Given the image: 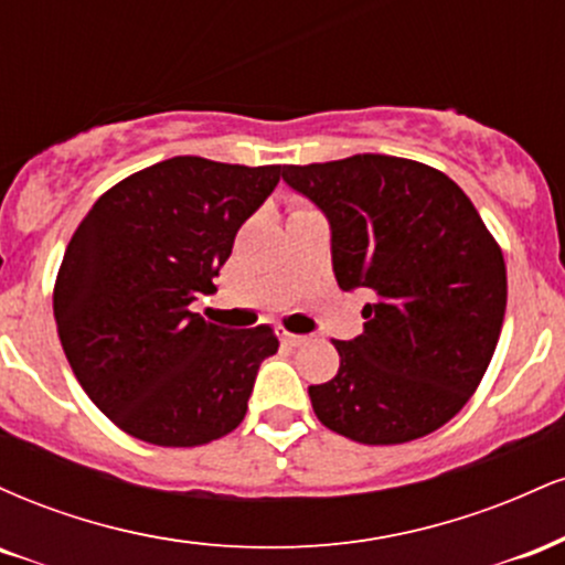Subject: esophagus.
<instances>
[{
  "label": "esophagus",
  "mask_w": 565,
  "mask_h": 565,
  "mask_svg": "<svg viewBox=\"0 0 565 565\" xmlns=\"http://www.w3.org/2000/svg\"><path fill=\"white\" fill-rule=\"evenodd\" d=\"M281 337H284V342H289V345H295V348H300L310 340L308 334H295V332H281Z\"/></svg>",
  "instance_id": "1"
}]
</instances>
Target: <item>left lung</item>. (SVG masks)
Here are the masks:
<instances>
[{
    "instance_id": "1",
    "label": "left lung",
    "mask_w": 565,
    "mask_h": 565,
    "mask_svg": "<svg viewBox=\"0 0 565 565\" xmlns=\"http://www.w3.org/2000/svg\"><path fill=\"white\" fill-rule=\"evenodd\" d=\"M321 210L340 289H364V332L334 340L340 369L310 385L316 417L369 446L406 444L459 412L489 369L508 305L502 252L444 172L355 153L284 167Z\"/></svg>"
}]
</instances>
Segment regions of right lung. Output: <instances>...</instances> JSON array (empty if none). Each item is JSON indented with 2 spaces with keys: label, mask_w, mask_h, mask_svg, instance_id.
<instances>
[{
  "label": "right lung",
  "mask_w": 565,
  "mask_h": 565,
  "mask_svg": "<svg viewBox=\"0 0 565 565\" xmlns=\"http://www.w3.org/2000/svg\"><path fill=\"white\" fill-rule=\"evenodd\" d=\"M284 170L174 157L95 201L63 255L55 323L89 401L157 446L210 444L246 414L270 327L228 329L193 313L233 238Z\"/></svg>",
  "instance_id": "right-lung-1"
}]
</instances>
